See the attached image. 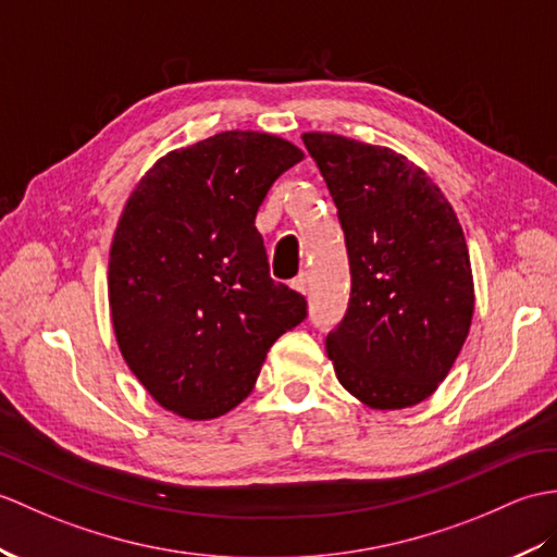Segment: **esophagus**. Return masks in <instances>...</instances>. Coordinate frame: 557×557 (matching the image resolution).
<instances>
[{"mask_svg": "<svg viewBox=\"0 0 557 557\" xmlns=\"http://www.w3.org/2000/svg\"><path fill=\"white\" fill-rule=\"evenodd\" d=\"M292 289H296V292H301V294H308V275H306V273H301V275H296V277L292 280Z\"/></svg>", "mask_w": 557, "mask_h": 557, "instance_id": "obj_1", "label": "esophagus"}]
</instances>
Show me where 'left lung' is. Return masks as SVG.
Masks as SVG:
<instances>
[{
	"mask_svg": "<svg viewBox=\"0 0 557 557\" xmlns=\"http://www.w3.org/2000/svg\"><path fill=\"white\" fill-rule=\"evenodd\" d=\"M337 206L351 296L325 348L348 394L398 410L432 396L468 339L474 287L468 244L424 171L386 147L306 133Z\"/></svg>",
	"mask_w": 557,
	"mask_h": 557,
	"instance_id": "left-lung-1",
	"label": "left lung"
}]
</instances>
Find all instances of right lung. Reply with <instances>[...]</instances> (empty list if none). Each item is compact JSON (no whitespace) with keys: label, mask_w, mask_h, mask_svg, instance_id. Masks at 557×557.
Instances as JSON below:
<instances>
[{"label":"right lung","mask_w":557,"mask_h":557,"mask_svg":"<svg viewBox=\"0 0 557 557\" xmlns=\"http://www.w3.org/2000/svg\"><path fill=\"white\" fill-rule=\"evenodd\" d=\"M301 159L275 135L220 133L165 153L127 199L111 244V320L127 368L165 410L225 416L308 315L304 296L270 277L256 230L268 189Z\"/></svg>","instance_id":"right-lung-1"}]
</instances>
